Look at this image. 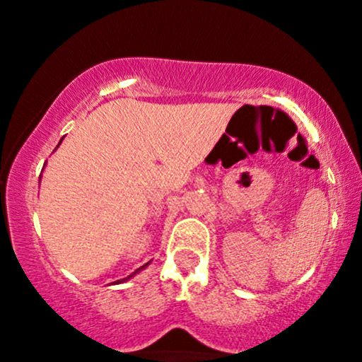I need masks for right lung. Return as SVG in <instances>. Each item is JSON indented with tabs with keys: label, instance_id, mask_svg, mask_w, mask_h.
I'll return each mask as SVG.
<instances>
[{
	"label": "right lung",
	"instance_id": "1",
	"mask_svg": "<svg viewBox=\"0 0 362 362\" xmlns=\"http://www.w3.org/2000/svg\"><path fill=\"white\" fill-rule=\"evenodd\" d=\"M59 144H61V143H59ZM148 264H149V262H148ZM148 264H146V265H148ZM146 265H143V267H139V269H138V271H134V272H132V274H131V276H127V277H126V279H122V281H117V284H119V282H124V281L131 279V277H132V276H136V274H138L139 271H143V269H144V267H146Z\"/></svg>",
	"mask_w": 362,
	"mask_h": 362
}]
</instances>
